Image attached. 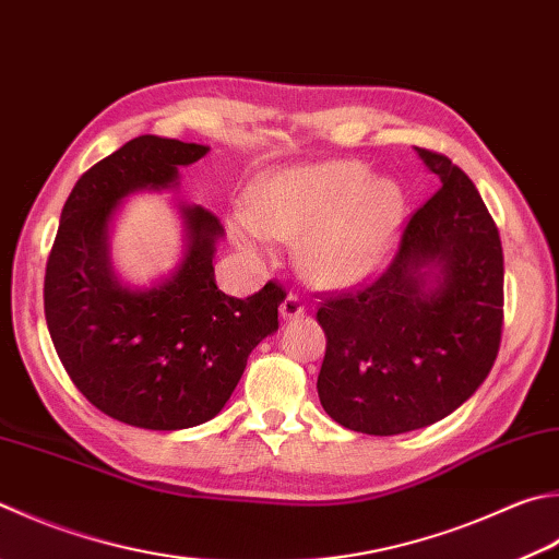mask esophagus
<instances>
[{
  "mask_svg": "<svg viewBox=\"0 0 559 559\" xmlns=\"http://www.w3.org/2000/svg\"><path fill=\"white\" fill-rule=\"evenodd\" d=\"M304 311H307V307H304V301L297 297V294H287L284 301L280 304L282 319H287V321L299 319V316H304Z\"/></svg>",
  "mask_w": 559,
  "mask_h": 559,
  "instance_id": "1",
  "label": "esophagus"
}]
</instances>
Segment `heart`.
<instances>
[{
  "instance_id": "obj_1",
  "label": "heart",
  "mask_w": 559,
  "mask_h": 559,
  "mask_svg": "<svg viewBox=\"0 0 559 559\" xmlns=\"http://www.w3.org/2000/svg\"><path fill=\"white\" fill-rule=\"evenodd\" d=\"M404 214L402 187L362 163L292 165L260 177L250 206L234 214V234L255 255H270L275 238L299 240L304 277L347 287L384 265Z\"/></svg>"
}]
</instances>
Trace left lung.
I'll return each instance as SVG.
<instances>
[{
    "mask_svg": "<svg viewBox=\"0 0 559 559\" xmlns=\"http://www.w3.org/2000/svg\"><path fill=\"white\" fill-rule=\"evenodd\" d=\"M440 187L408 218L396 255L365 287L321 301L319 399L357 433L399 436L450 416L499 355L503 250L477 187L416 148Z\"/></svg>",
    "mask_w": 559,
    "mask_h": 559,
    "instance_id": "1",
    "label": "left lung"
}]
</instances>
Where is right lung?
<instances>
[{
	"instance_id": "1",
	"label": "right lung",
	"mask_w": 559,
	"mask_h": 559,
	"mask_svg": "<svg viewBox=\"0 0 559 559\" xmlns=\"http://www.w3.org/2000/svg\"><path fill=\"white\" fill-rule=\"evenodd\" d=\"M206 145L139 135L72 187L52 243L44 307L52 345L92 406L121 424L182 430L214 418L243 377L248 355L280 329L284 289L267 282L248 299L216 287L221 221L180 204L185 255L170 277L131 289L114 275L109 226L126 197L180 185V167Z\"/></svg>"
}]
</instances>
